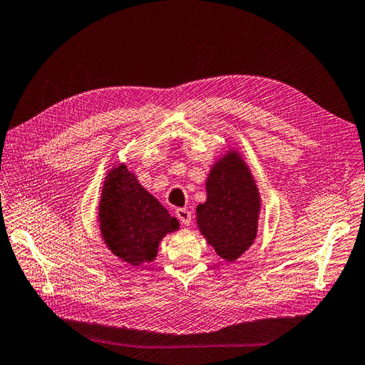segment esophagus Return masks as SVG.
<instances>
[{
	"mask_svg": "<svg viewBox=\"0 0 365 365\" xmlns=\"http://www.w3.org/2000/svg\"><path fill=\"white\" fill-rule=\"evenodd\" d=\"M176 217L180 218V222L184 226H189L192 223V212L189 209H178L176 210Z\"/></svg>",
	"mask_w": 365,
	"mask_h": 365,
	"instance_id": "34e87169",
	"label": "esophagus"
}]
</instances>
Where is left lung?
<instances>
[{
	"label": "left lung",
	"instance_id": "obj_1",
	"mask_svg": "<svg viewBox=\"0 0 365 365\" xmlns=\"http://www.w3.org/2000/svg\"><path fill=\"white\" fill-rule=\"evenodd\" d=\"M207 198L197 206V225L207 244L226 262H234L257 236L261 197L239 151L228 150L210 167Z\"/></svg>",
	"mask_w": 365,
	"mask_h": 365
}]
</instances>
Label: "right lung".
<instances>
[{"label":"right lung","mask_w":365,"mask_h":365,"mask_svg":"<svg viewBox=\"0 0 365 365\" xmlns=\"http://www.w3.org/2000/svg\"><path fill=\"white\" fill-rule=\"evenodd\" d=\"M98 222L106 247L134 267L155 261L159 242L180 230V222L170 217L125 164L112 167L104 178Z\"/></svg>","instance_id":"right-lung-1"}]
</instances>
